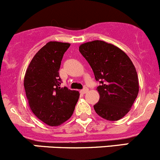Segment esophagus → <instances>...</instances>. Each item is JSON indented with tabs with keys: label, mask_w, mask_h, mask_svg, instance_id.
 <instances>
[{
	"label": "esophagus",
	"mask_w": 160,
	"mask_h": 160,
	"mask_svg": "<svg viewBox=\"0 0 160 160\" xmlns=\"http://www.w3.org/2000/svg\"><path fill=\"white\" fill-rule=\"evenodd\" d=\"M88 88H83L81 91H80V93L85 94L86 92H88Z\"/></svg>",
	"instance_id": "esophagus-1"
}]
</instances>
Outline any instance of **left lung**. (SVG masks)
I'll return each mask as SVG.
<instances>
[{
	"label": "left lung",
	"instance_id": "1",
	"mask_svg": "<svg viewBox=\"0 0 160 160\" xmlns=\"http://www.w3.org/2000/svg\"><path fill=\"white\" fill-rule=\"evenodd\" d=\"M80 53L95 74L100 98L94 109L108 121H118L129 111L139 92L135 66L121 49L103 41L95 40L80 45Z\"/></svg>",
	"mask_w": 160,
	"mask_h": 160
}]
</instances>
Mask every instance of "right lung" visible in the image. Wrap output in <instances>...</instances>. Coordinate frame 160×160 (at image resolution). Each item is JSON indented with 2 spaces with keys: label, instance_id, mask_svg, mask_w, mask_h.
Listing matches in <instances>:
<instances>
[{
  "label": "right lung",
  "instance_id": "1",
  "mask_svg": "<svg viewBox=\"0 0 160 160\" xmlns=\"http://www.w3.org/2000/svg\"><path fill=\"white\" fill-rule=\"evenodd\" d=\"M69 43L49 42L34 56L25 73L24 85L30 108L38 119L57 126L73 114L80 93L61 88L59 69Z\"/></svg>",
  "mask_w": 160,
  "mask_h": 160
}]
</instances>
